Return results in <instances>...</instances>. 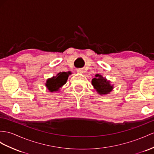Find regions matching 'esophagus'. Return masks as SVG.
<instances>
[{
	"label": "esophagus",
	"instance_id": "1",
	"mask_svg": "<svg viewBox=\"0 0 154 154\" xmlns=\"http://www.w3.org/2000/svg\"><path fill=\"white\" fill-rule=\"evenodd\" d=\"M77 72L78 73H83V70H82V69H77Z\"/></svg>",
	"mask_w": 154,
	"mask_h": 154
}]
</instances>
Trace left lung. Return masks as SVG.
<instances>
[{"instance_id": "obj_1", "label": "left lung", "mask_w": 154, "mask_h": 154, "mask_svg": "<svg viewBox=\"0 0 154 154\" xmlns=\"http://www.w3.org/2000/svg\"><path fill=\"white\" fill-rule=\"evenodd\" d=\"M95 77L92 80V85L97 94L102 96L107 95L112 92L114 88V85H111V81L100 74L95 75Z\"/></svg>"}]
</instances>
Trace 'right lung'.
<instances>
[{
  "label": "right lung",
  "instance_id": "add662e5",
  "mask_svg": "<svg viewBox=\"0 0 154 154\" xmlns=\"http://www.w3.org/2000/svg\"><path fill=\"white\" fill-rule=\"evenodd\" d=\"M71 74L72 72L69 71L68 72H60L57 74L56 76L47 79L45 83L46 88L51 92L59 91L66 83L68 77Z\"/></svg>",
  "mask_w": 154,
  "mask_h": 154
}]
</instances>
